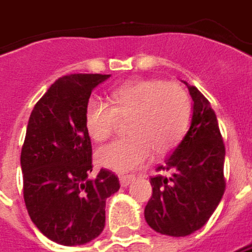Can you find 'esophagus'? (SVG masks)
Segmentation results:
<instances>
[{
    "mask_svg": "<svg viewBox=\"0 0 252 252\" xmlns=\"http://www.w3.org/2000/svg\"><path fill=\"white\" fill-rule=\"evenodd\" d=\"M133 179H134L133 175H121V176H119V180H121V185H122V187L129 186L130 183L133 182Z\"/></svg>",
    "mask_w": 252,
    "mask_h": 252,
    "instance_id": "34e87169",
    "label": "esophagus"
}]
</instances>
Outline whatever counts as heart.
<instances>
[{"instance_id": "1", "label": "heart", "mask_w": 252, "mask_h": 252, "mask_svg": "<svg viewBox=\"0 0 252 252\" xmlns=\"http://www.w3.org/2000/svg\"><path fill=\"white\" fill-rule=\"evenodd\" d=\"M108 102L90 99L84 108V126L94 141L112 136L119 119H127L126 137L97 151L99 165L126 172L155 155L170 153L180 143L191 119V101L177 83L146 79L123 83L108 94Z\"/></svg>"}]
</instances>
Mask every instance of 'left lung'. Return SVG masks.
Masks as SVG:
<instances>
[{
	"label": "left lung",
	"mask_w": 252,
	"mask_h": 252,
	"mask_svg": "<svg viewBox=\"0 0 252 252\" xmlns=\"http://www.w3.org/2000/svg\"><path fill=\"white\" fill-rule=\"evenodd\" d=\"M191 126L180 144L151 177L153 195L144 209L150 227L161 234L185 237L208 222L226 189L224 144L215 111L194 86Z\"/></svg>",
	"instance_id": "8db88e82"
}]
</instances>
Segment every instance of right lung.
Returning a JSON list of instances; mask_svg holds the SVG:
<instances>
[{"instance_id":"obj_1","label":"right lung","mask_w":252,"mask_h":252,"mask_svg":"<svg viewBox=\"0 0 252 252\" xmlns=\"http://www.w3.org/2000/svg\"><path fill=\"white\" fill-rule=\"evenodd\" d=\"M109 77L75 73L55 80L29 118L20 153L23 198L29 217L45 237L82 246L105 226V201L119 190L114 172H93L84 108L91 91Z\"/></svg>"}]
</instances>
